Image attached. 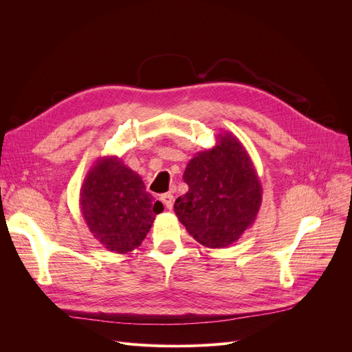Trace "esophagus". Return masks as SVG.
<instances>
[{
	"label": "esophagus",
	"mask_w": 352,
	"mask_h": 352,
	"mask_svg": "<svg viewBox=\"0 0 352 352\" xmlns=\"http://www.w3.org/2000/svg\"><path fill=\"white\" fill-rule=\"evenodd\" d=\"M160 199H162V202L166 206L167 210L173 208V195L172 194H164V195H162V198H160Z\"/></svg>",
	"instance_id": "esophagus-1"
}]
</instances>
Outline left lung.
<instances>
[{
	"label": "left lung",
	"instance_id": "1",
	"mask_svg": "<svg viewBox=\"0 0 352 352\" xmlns=\"http://www.w3.org/2000/svg\"><path fill=\"white\" fill-rule=\"evenodd\" d=\"M184 180L189 189L175 201V212L189 235L204 247H229L257 219L261 182L233 133H219L214 146L197 153Z\"/></svg>",
	"mask_w": 352,
	"mask_h": 352
}]
</instances>
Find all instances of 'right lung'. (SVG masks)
I'll return each mask as SVG.
<instances>
[{
    "label": "right lung",
    "instance_id": "1",
    "mask_svg": "<svg viewBox=\"0 0 352 352\" xmlns=\"http://www.w3.org/2000/svg\"><path fill=\"white\" fill-rule=\"evenodd\" d=\"M80 211L105 250L126 254L140 247L164 210L145 190L141 176L116 155L100 157L80 188Z\"/></svg>",
    "mask_w": 352,
    "mask_h": 352
}]
</instances>
